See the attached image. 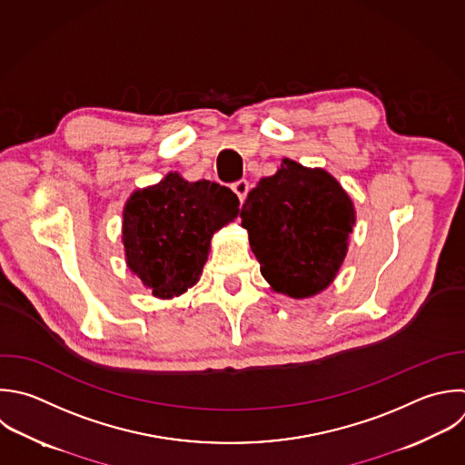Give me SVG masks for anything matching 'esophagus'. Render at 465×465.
I'll return each mask as SVG.
<instances>
[{
  "label": "esophagus",
  "instance_id": "esophagus-1",
  "mask_svg": "<svg viewBox=\"0 0 465 465\" xmlns=\"http://www.w3.org/2000/svg\"><path fill=\"white\" fill-rule=\"evenodd\" d=\"M231 189L236 193L238 200L243 203V202H245V198H247V194H249L251 185H249V182H247V180H238V182H234V183L231 185Z\"/></svg>",
  "mask_w": 465,
  "mask_h": 465
}]
</instances>
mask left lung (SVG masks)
Here are the masks:
<instances>
[{
    "instance_id": "obj_1",
    "label": "left lung",
    "mask_w": 465,
    "mask_h": 465,
    "mask_svg": "<svg viewBox=\"0 0 465 465\" xmlns=\"http://www.w3.org/2000/svg\"><path fill=\"white\" fill-rule=\"evenodd\" d=\"M263 278L291 298H309L336 276L354 225V207L322 169L283 160L249 193L240 211Z\"/></svg>"
}]
</instances>
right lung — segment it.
Masks as SVG:
<instances>
[{
  "instance_id": "right-lung-1",
  "label": "right lung",
  "mask_w": 465,
  "mask_h": 465,
  "mask_svg": "<svg viewBox=\"0 0 465 465\" xmlns=\"http://www.w3.org/2000/svg\"><path fill=\"white\" fill-rule=\"evenodd\" d=\"M238 205L231 189L176 173L136 191L124 211L129 267L158 298L185 292L200 278L214 231L238 216Z\"/></svg>"
}]
</instances>
